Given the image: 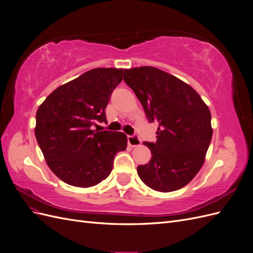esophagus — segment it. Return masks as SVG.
Segmentation results:
<instances>
[{
    "label": "esophagus",
    "instance_id": "1",
    "mask_svg": "<svg viewBox=\"0 0 253 253\" xmlns=\"http://www.w3.org/2000/svg\"><path fill=\"white\" fill-rule=\"evenodd\" d=\"M127 142L131 147H138V145L141 144V140L137 137L136 135H132V136H127Z\"/></svg>",
    "mask_w": 253,
    "mask_h": 253
}]
</instances>
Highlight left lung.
<instances>
[{
	"mask_svg": "<svg viewBox=\"0 0 253 253\" xmlns=\"http://www.w3.org/2000/svg\"><path fill=\"white\" fill-rule=\"evenodd\" d=\"M150 122L159 124L149 164L137 167L140 179L158 192L181 189L205 163L213 129L211 113L197 91L173 75L153 66L124 71Z\"/></svg>",
	"mask_w": 253,
	"mask_h": 253,
	"instance_id": "1",
	"label": "left lung"
}]
</instances>
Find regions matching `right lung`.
I'll return each instance as SVG.
<instances>
[{
  "instance_id": "1",
  "label": "right lung",
  "mask_w": 253,
  "mask_h": 253,
  "mask_svg": "<svg viewBox=\"0 0 253 253\" xmlns=\"http://www.w3.org/2000/svg\"><path fill=\"white\" fill-rule=\"evenodd\" d=\"M122 72L90 70L57 87L37 111V141L49 169L68 185H98L111 174L115 155L126 149L125 133L93 129L96 121L106 122L105 108Z\"/></svg>"
}]
</instances>
